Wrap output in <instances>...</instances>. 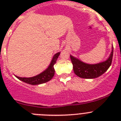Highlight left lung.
Returning a JSON list of instances; mask_svg holds the SVG:
<instances>
[{
  "mask_svg": "<svg viewBox=\"0 0 121 121\" xmlns=\"http://www.w3.org/2000/svg\"><path fill=\"white\" fill-rule=\"evenodd\" d=\"M113 54V47L108 58L102 62L96 64H88L83 62L73 56L70 55L73 65V71L78 76L84 79H94L103 74L110 67Z\"/></svg>",
  "mask_w": 121,
  "mask_h": 121,
  "instance_id": "8db88e82",
  "label": "left lung"
}]
</instances>
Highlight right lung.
<instances>
[{
    "mask_svg": "<svg viewBox=\"0 0 121 121\" xmlns=\"http://www.w3.org/2000/svg\"><path fill=\"white\" fill-rule=\"evenodd\" d=\"M60 53L59 52L54 54L48 68L45 71L37 74V76L31 77V78H21L17 76H15L19 80L25 82L26 84H31V85H39V84H43V83L48 82L53 78L54 75L55 70L54 68V65L56 62V60L58 58L59 56L60 55Z\"/></svg>",
    "mask_w": 121,
    "mask_h": 121,
    "instance_id": "right-lung-1",
    "label": "right lung"
}]
</instances>
